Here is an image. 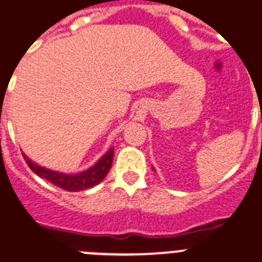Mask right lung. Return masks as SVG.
I'll use <instances>...</instances> for the list:
<instances>
[{
    "mask_svg": "<svg viewBox=\"0 0 262 262\" xmlns=\"http://www.w3.org/2000/svg\"><path fill=\"white\" fill-rule=\"evenodd\" d=\"M24 159L25 162L28 163L31 171L37 173L38 176L46 179V180H49V182L59 187V188L64 189V191L77 192L82 191V189L91 188L94 185L99 184L106 178L110 168H111V164H113L114 148L110 149L108 152L100 159L94 167L82 172V173H78V175H63V173H59V172L50 171V169H46L43 167H39L38 164L29 160L25 155Z\"/></svg>",
    "mask_w": 262,
    "mask_h": 262,
    "instance_id": "add662e5",
    "label": "right lung"
}]
</instances>
